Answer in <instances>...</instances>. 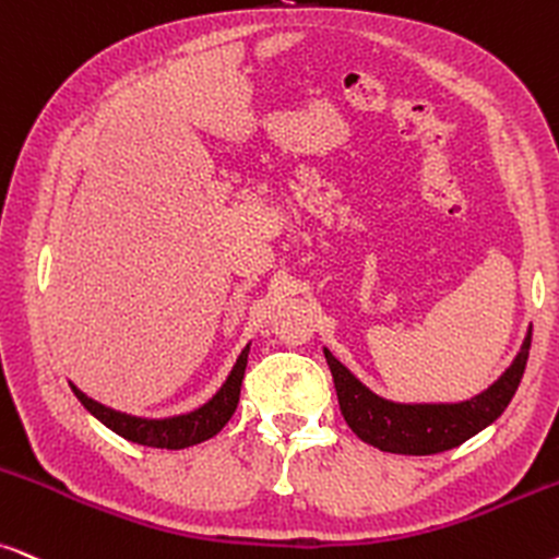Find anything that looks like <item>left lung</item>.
Here are the masks:
<instances>
[{"instance_id":"1","label":"left lung","mask_w":559,"mask_h":559,"mask_svg":"<svg viewBox=\"0 0 559 559\" xmlns=\"http://www.w3.org/2000/svg\"><path fill=\"white\" fill-rule=\"evenodd\" d=\"M532 331H528L519 357L506 369L501 380L490 385L485 393L475 395L465 403H433V405H405L390 403L374 395L325 349L333 385H336L338 408L344 421L361 441L382 452L393 454H437L460 447L462 441L475 437L485 426L496 421L509 408L511 397L516 395L521 377H524Z\"/></svg>"}]
</instances>
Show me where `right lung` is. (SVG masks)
I'll return each instance as SVG.
<instances>
[{"instance_id": "obj_1", "label": "right lung", "mask_w": 559, "mask_h": 559, "mask_svg": "<svg viewBox=\"0 0 559 559\" xmlns=\"http://www.w3.org/2000/svg\"><path fill=\"white\" fill-rule=\"evenodd\" d=\"M246 357H249V346L241 352L236 367L230 369L226 385L217 390L213 401H207L198 411L185 413V416L162 418V421H156V418L128 416V413L112 411L103 403L92 401V397H86L82 390H76L74 385H71V390H74V395L82 401L84 408L90 411L94 418H99L107 429L120 433L122 439L135 441V444H143V447H156V449H185V447L200 444V441L213 439L215 433L230 421V416L236 413L238 395H241Z\"/></svg>"}]
</instances>
